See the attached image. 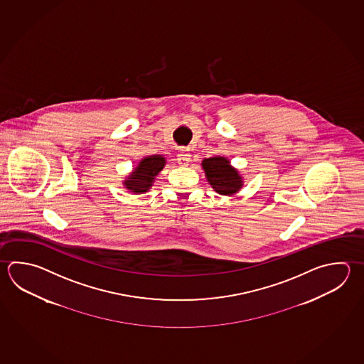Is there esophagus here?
Wrapping results in <instances>:
<instances>
[{"label":"esophagus","instance_id":"34e87169","mask_svg":"<svg viewBox=\"0 0 364 364\" xmlns=\"http://www.w3.org/2000/svg\"><path fill=\"white\" fill-rule=\"evenodd\" d=\"M191 162V154L186 153V151H181L178 156V164L180 166H188V164Z\"/></svg>","mask_w":364,"mask_h":364}]
</instances>
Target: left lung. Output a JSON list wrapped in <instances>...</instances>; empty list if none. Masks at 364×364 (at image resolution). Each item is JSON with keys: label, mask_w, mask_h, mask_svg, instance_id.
<instances>
[{"label": "left lung", "mask_w": 364, "mask_h": 364, "mask_svg": "<svg viewBox=\"0 0 364 364\" xmlns=\"http://www.w3.org/2000/svg\"><path fill=\"white\" fill-rule=\"evenodd\" d=\"M200 165L208 184L221 196L232 197L243 188L242 175L235 167L230 165V161L227 157L215 156L205 158Z\"/></svg>", "instance_id": "obj_1"}]
</instances>
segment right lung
I'll return each mask as SVG.
<instances>
[{
    "instance_id": "obj_1",
    "label": "right lung",
    "mask_w": 364,
    "mask_h": 364,
    "mask_svg": "<svg viewBox=\"0 0 364 364\" xmlns=\"http://www.w3.org/2000/svg\"><path fill=\"white\" fill-rule=\"evenodd\" d=\"M166 158L161 154H153L141 158L136 167L122 180V184L129 192L143 194L149 192L158 173L164 170Z\"/></svg>"
}]
</instances>
